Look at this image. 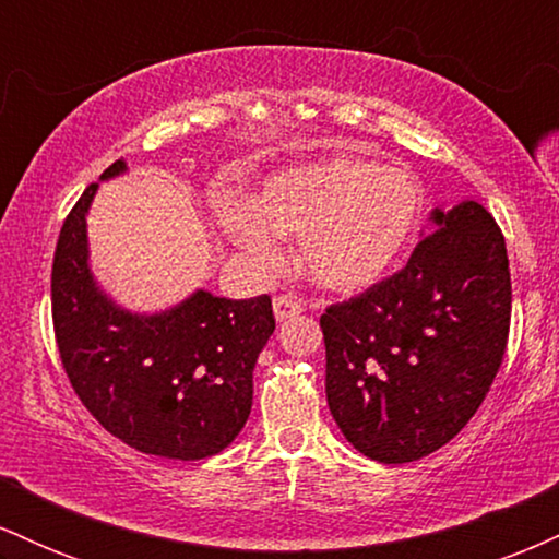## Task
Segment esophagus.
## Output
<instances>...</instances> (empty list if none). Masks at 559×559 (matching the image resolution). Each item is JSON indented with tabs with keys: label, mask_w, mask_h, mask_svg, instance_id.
Returning a JSON list of instances; mask_svg holds the SVG:
<instances>
[{
	"label": "esophagus",
	"mask_w": 559,
	"mask_h": 559,
	"mask_svg": "<svg viewBox=\"0 0 559 559\" xmlns=\"http://www.w3.org/2000/svg\"><path fill=\"white\" fill-rule=\"evenodd\" d=\"M273 312H275V320H288V318H297L299 312H305V305L297 297H292V294H278V297L273 299Z\"/></svg>",
	"instance_id": "1"
}]
</instances>
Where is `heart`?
I'll return each instance as SVG.
<instances>
[{"instance_id":"obj_1","label":"heart","mask_w":559,"mask_h":559,"mask_svg":"<svg viewBox=\"0 0 559 559\" xmlns=\"http://www.w3.org/2000/svg\"><path fill=\"white\" fill-rule=\"evenodd\" d=\"M423 189L400 165L331 157L267 178L254 207L223 204V226L260 262L299 236V262L320 286L362 292L378 284L413 239Z\"/></svg>"}]
</instances>
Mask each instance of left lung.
Instances as JSON below:
<instances>
[{"instance_id":"left-lung-1","label":"left lung","mask_w":559,"mask_h":559,"mask_svg":"<svg viewBox=\"0 0 559 559\" xmlns=\"http://www.w3.org/2000/svg\"><path fill=\"white\" fill-rule=\"evenodd\" d=\"M402 271L325 307V396L352 447L386 465L444 447L502 368L512 284L502 228L478 202L436 210Z\"/></svg>"}]
</instances>
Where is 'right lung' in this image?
<instances>
[{
  "instance_id": "obj_1",
  "label": "right lung",
  "mask_w": 559,
  "mask_h": 559,
  "mask_svg": "<svg viewBox=\"0 0 559 559\" xmlns=\"http://www.w3.org/2000/svg\"><path fill=\"white\" fill-rule=\"evenodd\" d=\"M123 170L115 159L102 178ZM96 186L68 213L52 262L55 342L70 386L105 431L139 452L213 457L249 418L254 362L275 331L273 301L197 292L152 318L115 307L86 265Z\"/></svg>"
}]
</instances>
